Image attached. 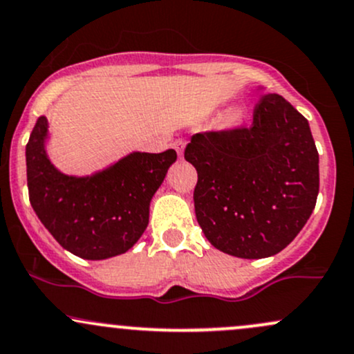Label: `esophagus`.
<instances>
[{"instance_id": "esophagus-1", "label": "esophagus", "mask_w": 354, "mask_h": 354, "mask_svg": "<svg viewBox=\"0 0 354 354\" xmlns=\"http://www.w3.org/2000/svg\"><path fill=\"white\" fill-rule=\"evenodd\" d=\"M185 146H186V141L183 140V138H180V140H176L173 143V148L176 149L178 156H183V151H185Z\"/></svg>"}]
</instances>
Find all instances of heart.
<instances>
[{
    "label": "heart",
    "mask_w": 354,
    "mask_h": 354,
    "mask_svg": "<svg viewBox=\"0 0 354 354\" xmlns=\"http://www.w3.org/2000/svg\"><path fill=\"white\" fill-rule=\"evenodd\" d=\"M239 116H241V115H239V111H236V109H234V111L231 113V118H234V120H238Z\"/></svg>",
    "instance_id": "heart-1"
}]
</instances>
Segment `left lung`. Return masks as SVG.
I'll use <instances>...</instances> for the list:
<instances>
[{
	"label": "left lung",
	"instance_id": "left-lung-1",
	"mask_svg": "<svg viewBox=\"0 0 354 354\" xmlns=\"http://www.w3.org/2000/svg\"><path fill=\"white\" fill-rule=\"evenodd\" d=\"M259 95L253 124L191 136L194 213L216 250L259 259L303 230L319 191V156L310 123L279 95Z\"/></svg>",
	"mask_w": 354,
	"mask_h": 354
}]
</instances>
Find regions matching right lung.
I'll use <instances>...</instances> for the list:
<instances>
[{"instance_id":"right-lung-1","label":"right lung","mask_w":354,"mask_h":354,"mask_svg":"<svg viewBox=\"0 0 354 354\" xmlns=\"http://www.w3.org/2000/svg\"><path fill=\"white\" fill-rule=\"evenodd\" d=\"M48 120L39 116L26 145L30 203L64 250L108 259L136 245L149 221V203L176 151H133L86 176L61 173L46 153Z\"/></svg>"}]
</instances>
